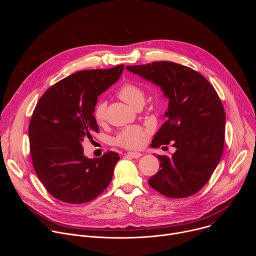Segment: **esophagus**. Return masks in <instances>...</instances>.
<instances>
[{
    "label": "esophagus",
    "mask_w": 256,
    "mask_h": 256,
    "mask_svg": "<svg viewBox=\"0 0 256 256\" xmlns=\"http://www.w3.org/2000/svg\"><path fill=\"white\" fill-rule=\"evenodd\" d=\"M126 155L130 156V158H134V159H138V158H140L142 156V154L138 153V152H128Z\"/></svg>",
    "instance_id": "obj_1"
}]
</instances>
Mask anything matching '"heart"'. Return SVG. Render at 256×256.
Masks as SVG:
<instances>
[{"label": "heart", "instance_id": "heart-1", "mask_svg": "<svg viewBox=\"0 0 256 256\" xmlns=\"http://www.w3.org/2000/svg\"><path fill=\"white\" fill-rule=\"evenodd\" d=\"M118 95L128 104L134 106L144 101L142 89L134 83H124L118 90ZM94 118L98 124H103L106 118V103L99 101L94 108ZM146 132L140 126H128L122 130L116 138V144L128 149L140 148L144 142Z\"/></svg>", "mask_w": 256, "mask_h": 256}]
</instances>
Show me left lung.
Instances as JSON below:
<instances>
[{
	"label": "left lung",
	"mask_w": 256,
	"mask_h": 256,
	"mask_svg": "<svg viewBox=\"0 0 256 256\" xmlns=\"http://www.w3.org/2000/svg\"><path fill=\"white\" fill-rule=\"evenodd\" d=\"M128 70L161 87L168 97L167 120L151 147L172 144L171 156L158 155L159 171L148 182L172 198L200 192L210 180L223 154L225 110L212 85L198 72L172 62L128 66Z\"/></svg>",
	"instance_id": "obj_1"
}]
</instances>
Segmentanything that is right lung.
I'll use <instances>...</instances> for the list:
<instances>
[{"label":"right lung","mask_w":256,"mask_h":256,"mask_svg":"<svg viewBox=\"0 0 256 256\" xmlns=\"http://www.w3.org/2000/svg\"><path fill=\"white\" fill-rule=\"evenodd\" d=\"M124 66L85 70L48 89L35 106L28 134L32 165L46 190L68 204L96 198L112 182L120 156H84L83 142L99 132L94 118L97 98L114 84Z\"/></svg>","instance_id":"right-lung-1"}]
</instances>
